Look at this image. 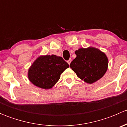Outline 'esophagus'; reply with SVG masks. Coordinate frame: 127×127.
Listing matches in <instances>:
<instances>
[{
	"label": "esophagus",
	"instance_id": "obj_1",
	"mask_svg": "<svg viewBox=\"0 0 127 127\" xmlns=\"http://www.w3.org/2000/svg\"><path fill=\"white\" fill-rule=\"evenodd\" d=\"M71 61H72L71 59H69V60H67V63L69 64L70 65V64H71Z\"/></svg>",
	"mask_w": 127,
	"mask_h": 127
}]
</instances>
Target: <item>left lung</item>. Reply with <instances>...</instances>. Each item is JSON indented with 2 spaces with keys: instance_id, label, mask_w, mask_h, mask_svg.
I'll list each match as a JSON object with an SVG mask.
<instances>
[{
  "instance_id": "left-lung-1",
  "label": "left lung",
  "mask_w": 127,
  "mask_h": 127,
  "mask_svg": "<svg viewBox=\"0 0 127 127\" xmlns=\"http://www.w3.org/2000/svg\"><path fill=\"white\" fill-rule=\"evenodd\" d=\"M77 56L70 67L78 77L88 84H92L103 76L107 69V56L93 47L79 48L75 52Z\"/></svg>"
}]
</instances>
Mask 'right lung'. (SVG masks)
I'll return each mask as SVG.
<instances>
[{"label":"right lung","mask_w":127,"mask_h":127,"mask_svg":"<svg viewBox=\"0 0 127 127\" xmlns=\"http://www.w3.org/2000/svg\"><path fill=\"white\" fill-rule=\"evenodd\" d=\"M69 66L60 56L55 55L40 56L29 68L28 77L35 86L49 89L54 86L61 73Z\"/></svg>","instance_id":"add662e5"}]
</instances>
